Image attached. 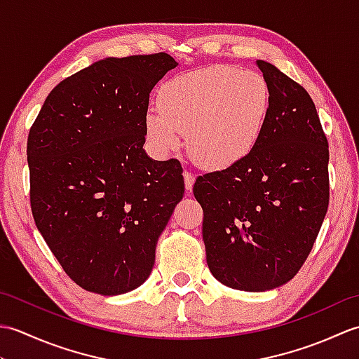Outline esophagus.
<instances>
[{
    "label": "esophagus",
    "instance_id": "34e87169",
    "mask_svg": "<svg viewBox=\"0 0 359 359\" xmlns=\"http://www.w3.org/2000/svg\"><path fill=\"white\" fill-rule=\"evenodd\" d=\"M184 179H185V188H187V191H191L193 189V185H194V174L191 172V171H188V170H185L184 171Z\"/></svg>",
    "mask_w": 359,
    "mask_h": 359
}]
</instances>
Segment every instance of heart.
<instances>
[{
    "mask_svg": "<svg viewBox=\"0 0 359 359\" xmlns=\"http://www.w3.org/2000/svg\"><path fill=\"white\" fill-rule=\"evenodd\" d=\"M270 106V85L259 72L210 66L166 80L157 109L144 117V131L160 154L177 148L179 133H187V148L197 162L228 168L255 149Z\"/></svg>",
    "mask_w": 359,
    "mask_h": 359,
    "instance_id": "1",
    "label": "heart"
}]
</instances>
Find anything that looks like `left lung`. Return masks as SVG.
<instances>
[{
	"mask_svg": "<svg viewBox=\"0 0 359 359\" xmlns=\"http://www.w3.org/2000/svg\"><path fill=\"white\" fill-rule=\"evenodd\" d=\"M271 106L255 149L226 170L199 175L208 269L224 285L265 292L296 276L330 199L329 142L309 93L257 60Z\"/></svg>",
	"mask_w": 359,
	"mask_h": 359,
	"instance_id": "1",
	"label": "left lung"
}]
</instances>
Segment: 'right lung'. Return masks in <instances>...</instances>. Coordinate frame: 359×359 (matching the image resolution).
<instances>
[{"mask_svg": "<svg viewBox=\"0 0 359 359\" xmlns=\"http://www.w3.org/2000/svg\"><path fill=\"white\" fill-rule=\"evenodd\" d=\"M165 52L106 58L50 90L27 137L30 208L75 284L103 296L142 285L185 193L177 158L147 156L149 94Z\"/></svg>", "mask_w": 359, "mask_h": 359, "instance_id": "obj_1", "label": "right lung"}]
</instances>
